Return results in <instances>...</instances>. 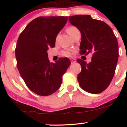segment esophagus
<instances>
[{"instance_id": "34e87169", "label": "esophagus", "mask_w": 127, "mask_h": 127, "mask_svg": "<svg viewBox=\"0 0 127 127\" xmlns=\"http://www.w3.org/2000/svg\"><path fill=\"white\" fill-rule=\"evenodd\" d=\"M71 61L72 63H74L76 62V60L75 58H71Z\"/></svg>"}]
</instances>
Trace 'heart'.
I'll return each instance as SVG.
<instances>
[{"label": "heart", "mask_w": 127, "mask_h": 127, "mask_svg": "<svg viewBox=\"0 0 127 127\" xmlns=\"http://www.w3.org/2000/svg\"><path fill=\"white\" fill-rule=\"evenodd\" d=\"M67 32L71 37H72L75 33L79 32V30L75 26H69V28H67ZM72 52L70 50H66L63 52V55L66 56H70L72 55Z\"/></svg>", "instance_id": "b5f03b06"}]
</instances>
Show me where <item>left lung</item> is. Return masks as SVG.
<instances>
[{
	"mask_svg": "<svg viewBox=\"0 0 127 127\" xmlns=\"http://www.w3.org/2000/svg\"><path fill=\"white\" fill-rule=\"evenodd\" d=\"M69 20L81 32L80 54L92 53L89 63L77 60L82 67L77 76L79 85L88 93H101L109 85L116 71L119 58L117 38L109 26L90 15L69 16Z\"/></svg>",
	"mask_w": 127,
	"mask_h": 127,
	"instance_id": "1",
	"label": "left lung"
}]
</instances>
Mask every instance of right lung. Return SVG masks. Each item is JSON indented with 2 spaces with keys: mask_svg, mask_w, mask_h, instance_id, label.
Masks as SVG:
<instances>
[{
  "mask_svg": "<svg viewBox=\"0 0 127 127\" xmlns=\"http://www.w3.org/2000/svg\"><path fill=\"white\" fill-rule=\"evenodd\" d=\"M67 21V16L38 17L27 25L18 39V69L27 87L40 96L50 95L60 88L71 64L67 58L50 63L47 53L48 48L55 46L56 36Z\"/></svg>",
  "mask_w": 127,
  "mask_h": 127,
  "instance_id": "1",
  "label": "right lung"
}]
</instances>
